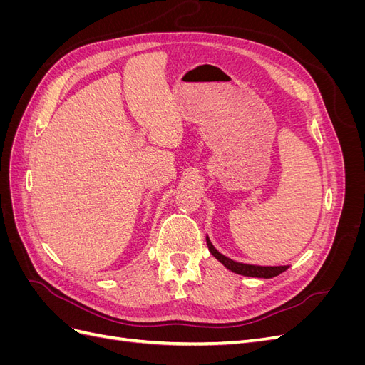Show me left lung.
Wrapping results in <instances>:
<instances>
[{
    "mask_svg": "<svg viewBox=\"0 0 365 365\" xmlns=\"http://www.w3.org/2000/svg\"><path fill=\"white\" fill-rule=\"evenodd\" d=\"M207 245L210 252L213 254V256L224 264L225 268H228L230 271H233L236 274L240 275H247V277H260V279H271L275 277V275H279L282 272H284L288 269V267H259V264H248V263H240V262H235L228 257H225L224 254H220L213 245L210 239L207 237Z\"/></svg>",
    "mask_w": 365,
    "mask_h": 365,
    "instance_id": "left-lung-1",
    "label": "left lung"
}]
</instances>
